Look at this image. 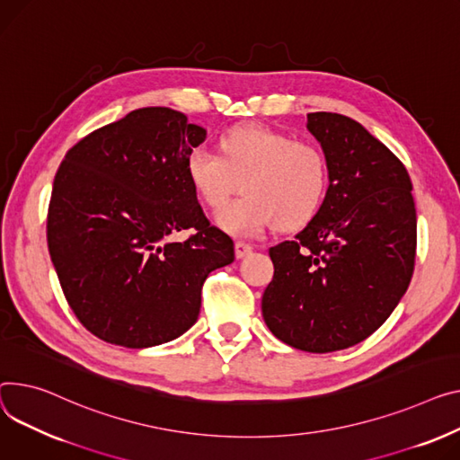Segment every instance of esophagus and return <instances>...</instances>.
Segmentation results:
<instances>
[{
  "mask_svg": "<svg viewBox=\"0 0 460 460\" xmlns=\"http://www.w3.org/2000/svg\"><path fill=\"white\" fill-rule=\"evenodd\" d=\"M252 246H250V243H246V242H236L234 243V255H236V259H243V257H248L250 253H252Z\"/></svg>",
  "mask_w": 460,
  "mask_h": 460,
  "instance_id": "obj_1",
  "label": "esophagus"
}]
</instances>
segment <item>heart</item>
I'll list each match as a JSON object with an SVG mask.
<instances>
[{
    "label": "heart",
    "mask_w": 460,
    "mask_h": 460,
    "mask_svg": "<svg viewBox=\"0 0 460 460\" xmlns=\"http://www.w3.org/2000/svg\"><path fill=\"white\" fill-rule=\"evenodd\" d=\"M187 173L210 208L222 207L240 185L243 194L217 217L234 236H257L271 224L279 229L307 224L329 189V163L316 144L255 124L227 131L220 138V155L194 147Z\"/></svg>",
    "instance_id": "1"
}]
</instances>
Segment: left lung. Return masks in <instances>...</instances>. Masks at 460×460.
Segmentation results:
<instances>
[{
	"label": "left lung",
	"instance_id": "obj_1",
	"mask_svg": "<svg viewBox=\"0 0 460 460\" xmlns=\"http://www.w3.org/2000/svg\"><path fill=\"white\" fill-rule=\"evenodd\" d=\"M329 163L327 196L294 240L270 248L268 329L285 344L329 353L376 332L409 288L416 257L411 177L358 121L307 114Z\"/></svg>",
	"mask_w": 460,
	"mask_h": 460
}]
</instances>
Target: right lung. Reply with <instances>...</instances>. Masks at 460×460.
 <instances>
[{"mask_svg": "<svg viewBox=\"0 0 460 460\" xmlns=\"http://www.w3.org/2000/svg\"><path fill=\"white\" fill-rule=\"evenodd\" d=\"M205 137L179 111L144 107L81 138L57 170L51 262L77 320L109 344L177 339L198 320L208 273L234 261L187 173ZM185 228L191 236L173 241Z\"/></svg>", "mask_w": 460, "mask_h": 460, "instance_id": "right-lung-1", "label": "right lung"}]
</instances>
